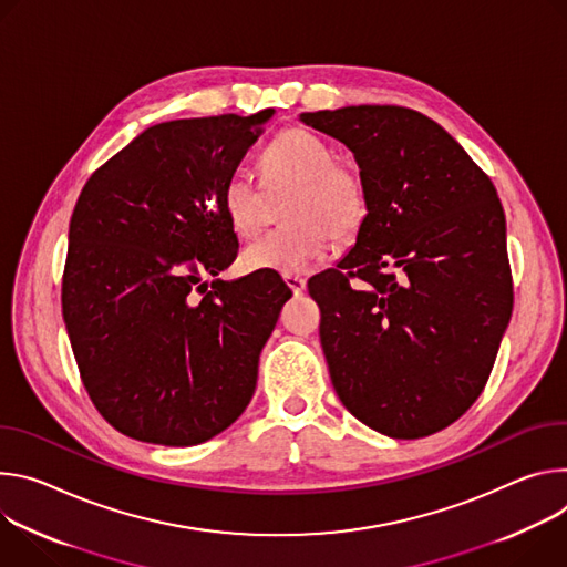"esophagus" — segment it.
Returning a JSON list of instances; mask_svg holds the SVG:
<instances>
[{
  "label": "esophagus",
  "instance_id": "esophagus-1",
  "mask_svg": "<svg viewBox=\"0 0 567 567\" xmlns=\"http://www.w3.org/2000/svg\"><path fill=\"white\" fill-rule=\"evenodd\" d=\"M284 281H286V286H288L295 295H301V292L306 290V279H301V277H297V275H284Z\"/></svg>",
  "mask_w": 567,
  "mask_h": 567
}]
</instances>
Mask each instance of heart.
I'll list each match as a JSON object with an SVG mask.
<instances>
[{
  "instance_id": "1",
  "label": "heart",
  "mask_w": 567,
  "mask_h": 567,
  "mask_svg": "<svg viewBox=\"0 0 567 567\" xmlns=\"http://www.w3.org/2000/svg\"><path fill=\"white\" fill-rule=\"evenodd\" d=\"M264 183L234 171L223 184V209L243 238L266 225L271 196L290 192L284 203L288 225L266 234L243 251L247 270L299 275L318 266L333 245L360 231L369 214V188L360 168L336 157L333 146L301 128L279 133L261 153Z\"/></svg>"
}]
</instances>
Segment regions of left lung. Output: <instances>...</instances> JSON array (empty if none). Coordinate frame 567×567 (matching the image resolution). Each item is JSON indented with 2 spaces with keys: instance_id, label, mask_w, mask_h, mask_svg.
Here are the masks:
<instances>
[{
  "instance_id": "8db88e82",
  "label": "left lung",
  "mask_w": 567,
  "mask_h": 567,
  "mask_svg": "<svg viewBox=\"0 0 567 567\" xmlns=\"http://www.w3.org/2000/svg\"><path fill=\"white\" fill-rule=\"evenodd\" d=\"M301 121L340 140L369 188L355 245L308 281L333 388L373 430L434 434L477 401L512 318L495 186L442 125L410 107L351 105Z\"/></svg>"
}]
</instances>
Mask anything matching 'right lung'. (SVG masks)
Segmentation results:
<instances>
[{
    "label": "right lung",
    "mask_w": 567,
    "mask_h": 567,
    "mask_svg": "<svg viewBox=\"0 0 567 567\" xmlns=\"http://www.w3.org/2000/svg\"><path fill=\"white\" fill-rule=\"evenodd\" d=\"M272 112L157 123L76 200L62 318L94 408L137 442L203 444L255 394L259 353L292 292L268 270L203 277L236 259L223 184Z\"/></svg>",
    "instance_id": "obj_1"
}]
</instances>
